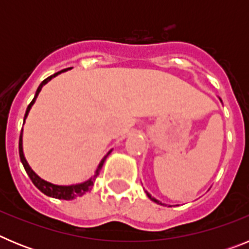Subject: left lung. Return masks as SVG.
Segmentation results:
<instances>
[{
	"mask_svg": "<svg viewBox=\"0 0 249 249\" xmlns=\"http://www.w3.org/2000/svg\"><path fill=\"white\" fill-rule=\"evenodd\" d=\"M218 100H219V101H221V102H222V100H221V98H219V97H218ZM144 192H146L147 197H148V198H149V199H151V201L156 202V203H157V204H160V206H164V203H162V202H160V201H158V199H156V198H155V197H153V196H152V195H149V193H148V192H147V191H144ZM166 206H167V204H166ZM168 207H172V206H168Z\"/></svg>",
	"mask_w": 249,
	"mask_h": 249,
	"instance_id": "left-lung-1",
	"label": "left lung"
}]
</instances>
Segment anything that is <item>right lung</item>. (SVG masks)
Here are the masks:
<instances>
[{"mask_svg": "<svg viewBox=\"0 0 249 249\" xmlns=\"http://www.w3.org/2000/svg\"><path fill=\"white\" fill-rule=\"evenodd\" d=\"M66 71H68V68H66V70H62V71L57 72V73H54V74H52V76H50L48 78H46L43 82H41V85H39L38 89H37L36 93H35L34 100H32V102L28 105L27 109H26L25 118H23V124L26 123V120H27V117H28V113H30L31 108H32V106H34L35 102H36L39 92L42 91L43 86H45L46 83L50 82L52 78H54L56 76H58V74H61L62 72H66ZM18 152H19V158H21V162H22V164H23V167H25L28 177L31 178L32 183H34L35 186H36L37 188L41 191V192L45 193V195L48 196V197H52V198H58V199H66V201H71V199H74L76 197H81V196H83L85 193L89 192V191L92 190L94 181H96L97 176L100 175L101 168H102L103 163H105L106 158L108 157V155L112 152V149H111V151L107 152V155H106L105 157L101 160V162L98 163L97 168H96V171H94V175L92 176L91 178H89V179H87V181H85V182H81V183L68 184V186H62V184H54V183H51V182H48V181H45V179H42V178L39 177V176L37 175L36 172H35L34 169L31 168L30 164H28V162H27V160H26V157H25V153H23V128H22L21 135H19Z\"/></svg>", "mask_w": 249, "mask_h": 249, "instance_id": "add662e5", "label": "right lung"}]
</instances>
